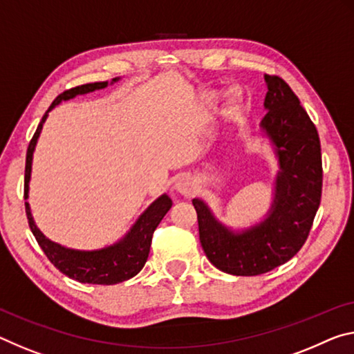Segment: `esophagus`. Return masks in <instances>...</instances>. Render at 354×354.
Wrapping results in <instances>:
<instances>
[{
  "label": "esophagus",
  "mask_w": 354,
  "mask_h": 354,
  "mask_svg": "<svg viewBox=\"0 0 354 354\" xmlns=\"http://www.w3.org/2000/svg\"><path fill=\"white\" fill-rule=\"evenodd\" d=\"M175 190L178 194L184 195V197H189V195H192L195 190H197V183H195L194 178H190L187 175H183V176H179L176 179Z\"/></svg>",
  "instance_id": "obj_1"
}]
</instances>
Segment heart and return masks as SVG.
Listing matches in <instances>:
<instances>
[{"instance_id": "heart-1", "label": "heart", "mask_w": 354, "mask_h": 354, "mask_svg": "<svg viewBox=\"0 0 354 354\" xmlns=\"http://www.w3.org/2000/svg\"><path fill=\"white\" fill-rule=\"evenodd\" d=\"M234 105H236V99L233 97V94H230V93H228V96H227V102H225V105H223V110H225V111L232 110V109H234Z\"/></svg>"}]
</instances>
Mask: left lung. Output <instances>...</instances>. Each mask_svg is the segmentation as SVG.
<instances>
[{
    "label": "left lung",
    "instance_id": "1",
    "mask_svg": "<svg viewBox=\"0 0 354 354\" xmlns=\"http://www.w3.org/2000/svg\"><path fill=\"white\" fill-rule=\"evenodd\" d=\"M266 115L261 136L269 140L279 171L272 203L263 221L233 230L206 201L194 198L200 243L217 269L233 276H258L298 254L310 232L322 200L323 168L317 127L282 78L265 75Z\"/></svg>",
    "mask_w": 354,
    "mask_h": 354
}]
</instances>
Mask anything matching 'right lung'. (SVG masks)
Instances as JSON below:
<instances>
[{"instance_id": "right-lung-1", "label": "right lung", "mask_w": 354, "mask_h": 354, "mask_svg": "<svg viewBox=\"0 0 354 354\" xmlns=\"http://www.w3.org/2000/svg\"><path fill=\"white\" fill-rule=\"evenodd\" d=\"M120 80L116 77L109 82H96L86 83V85L75 86L67 89L63 94L56 97L52 105L48 106L46 115L42 116V121L39 122L37 131L30 147L26 151V167H25V200L30 197V181H31V170H32V154H35L37 140L41 137L44 122H46L48 111H52L56 105H59L63 100L74 99L78 94H88L96 91V89H104L109 85H113ZM171 198L167 194H162L159 198H156L142 214L138 216L136 223L129 228V232L116 243L105 245L102 249L94 250H78L64 248L55 241L48 239L41 230L37 228L35 217L31 214V207L28 201L26 206V217L28 223L36 241L41 245L44 254L47 255L50 261L53 263L55 268H58L61 272L66 274L67 277L78 280L82 283H96V285H115L124 282L142 271L145 263L148 260L151 239H153L154 230L159 225L162 218L170 211Z\"/></svg>"}]
</instances>
